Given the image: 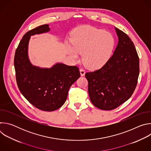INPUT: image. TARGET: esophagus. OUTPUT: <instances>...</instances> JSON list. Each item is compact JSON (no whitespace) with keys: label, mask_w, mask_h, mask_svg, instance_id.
I'll return each instance as SVG.
<instances>
[{"label":"esophagus","mask_w":151,"mask_h":151,"mask_svg":"<svg viewBox=\"0 0 151 151\" xmlns=\"http://www.w3.org/2000/svg\"><path fill=\"white\" fill-rule=\"evenodd\" d=\"M79 71H80V73H81V75L82 76H84L85 75V70L83 69H80V70H79Z\"/></svg>","instance_id":"obj_1"}]
</instances>
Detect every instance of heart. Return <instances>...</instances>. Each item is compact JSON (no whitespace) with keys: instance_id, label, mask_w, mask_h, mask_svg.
Segmentation results:
<instances>
[{"instance_id":"b5f03b06","label":"heart","mask_w":151,"mask_h":151,"mask_svg":"<svg viewBox=\"0 0 151 151\" xmlns=\"http://www.w3.org/2000/svg\"><path fill=\"white\" fill-rule=\"evenodd\" d=\"M73 47L68 45L69 54L75 60L82 54L85 65L90 69H97L108 61L114 48L113 36L107 32L91 26L77 29L72 37Z\"/></svg>"}]
</instances>
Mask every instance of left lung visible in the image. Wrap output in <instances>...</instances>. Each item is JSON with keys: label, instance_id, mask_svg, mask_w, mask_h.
<instances>
[{"label": "left lung", "instance_id": "obj_1", "mask_svg": "<svg viewBox=\"0 0 151 151\" xmlns=\"http://www.w3.org/2000/svg\"><path fill=\"white\" fill-rule=\"evenodd\" d=\"M118 36L112 56L100 69L85 73L92 103L99 109L113 110L133 94L139 75V58L133 42L115 27Z\"/></svg>", "mask_w": 151, "mask_h": 151}]
</instances>
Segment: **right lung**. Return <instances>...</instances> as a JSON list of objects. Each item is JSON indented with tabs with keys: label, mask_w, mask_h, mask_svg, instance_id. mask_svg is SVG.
<instances>
[{
	"label": "right lung",
	"mask_w": 151,
	"mask_h": 151,
	"mask_svg": "<svg viewBox=\"0 0 151 151\" xmlns=\"http://www.w3.org/2000/svg\"><path fill=\"white\" fill-rule=\"evenodd\" d=\"M48 24L27 32L21 40L14 57V67L18 87L24 97L36 108L54 111L65 103L71 85L80 77L79 68L56 63L51 68L32 65L28 57L31 36L47 33Z\"/></svg>",
	"instance_id": "add662e5"
}]
</instances>
